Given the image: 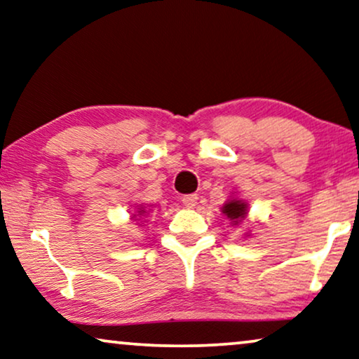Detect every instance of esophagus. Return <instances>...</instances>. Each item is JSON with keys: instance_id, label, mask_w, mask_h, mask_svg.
<instances>
[{"instance_id": "obj_1", "label": "esophagus", "mask_w": 359, "mask_h": 359, "mask_svg": "<svg viewBox=\"0 0 359 359\" xmlns=\"http://www.w3.org/2000/svg\"><path fill=\"white\" fill-rule=\"evenodd\" d=\"M198 201V196L196 195H185L182 196V203H184V206L187 208H194Z\"/></svg>"}]
</instances>
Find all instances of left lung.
I'll return each mask as SVG.
<instances>
[{
    "label": "left lung",
    "mask_w": 359,
    "mask_h": 359,
    "mask_svg": "<svg viewBox=\"0 0 359 359\" xmlns=\"http://www.w3.org/2000/svg\"><path fill=\"white\" fill-rule=\"evenodd\" d=\"M222 212L231 219L235 226H237V224L242 222V219L247 216L248 206L243 200H237V198H235V200H229L226 205L222 206Z\"/></svg>",
    "instance_id": "left-lung-1"
}]
</instances>
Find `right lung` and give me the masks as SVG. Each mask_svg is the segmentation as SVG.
<instances>
[{
  "mask_svg": "<svg viewBox=\"0 0 359 359\" xmlns=\"http://www.w3.org/2000/svg\"><path fill=\"white\" fill-rule=\"evenodd\" d=\"M143 212H147V211H145V210H143V208H140V211H138V216H142V214H143ZM135 216H137V214H133V217H135Z\"/></svg>",
  "mask_w": 359,
  "mask_h": 359,
  "instance_id": "1",
  "label": "right lung"
}]
</instances>
